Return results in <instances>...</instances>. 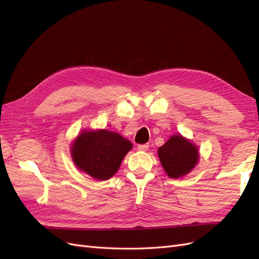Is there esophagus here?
Returning <instances> with one entry per match:
<instances>
[{
    "instance_id": "34e87169",
    "label": "esophagus",
    "mask_w": 259,
    "mask_h": 259,
    "mask_svg": "<svg viewBox=\"0 0 259 259\" xmlns=\"http://www.w3.org/2000/svg\"><path fill=\"white\" fill-rule=\"evenodd\" d=\"M138 150L139 151H147L148 148H149V145L148 144H145V145H139L138 147Z\"/></svg>"
}]
</instances>
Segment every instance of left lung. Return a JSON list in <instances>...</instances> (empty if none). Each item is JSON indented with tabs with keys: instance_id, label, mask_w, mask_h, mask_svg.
Segmentation results:
<instances>
[{
	"instance_id": "left-lung-1",
	"label": "left lung",
	"mask_w": 259,
	"mask_h": 259,
	"mask_svg": "<svg viewBox=\"0 0 259 259\" xmlns=\"http://www.w3.org/2000/svg\"><path fill=\"white\" fill-rule=\"evenodd\" d=\"M158 156L169 178L188 175L200 160L198 146L180 134H174L158 149Z\"/></svg>"
}]
</instances>
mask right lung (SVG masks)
Wrapping results in <instances>:
<instances>
[{
	"instance_id": "right-lung-1",
	"label": "right lung",
	"mask_w": 259,
	"mask_h": 259,
	"mask_svg": "<svg viewBox=\"0 0 259 259\" xmlns=\"http://www.w3.org/2000/svg\"><path fill=\"white\" fill-rule=\"evenodd\" d=\"M133 144L115 132L83 130L70 146L74 165L97 180L110 179Z\"/></svg>"
}]
</instances>
